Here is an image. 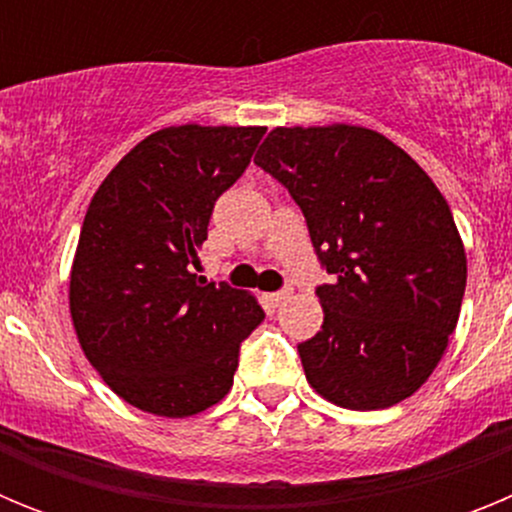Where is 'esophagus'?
Here are the masks:
<instances>
[{"mask_svg": "<svg viewBox=\"0 0 512 512\" xmlns=\"http://www.w3.org/2000/svg\"><path fill=\"white\" fill-rule=\"evenodd\" d=\"M289 295H292L289 289H282V292H271V295H266V300H269L271 305L277 307V305H282L284 300H289Z\"/></svg>", "mask_w": 512, "mask_h": 512, "instance_id": "34e87169", "label": "esophagus"}]
</instances>
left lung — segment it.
Returning a JSON list of instances; mask_svg holds the SVG:
<instances>
[{
  "label": "left lung",
  "instance_id": "1",
  "mask_svg": "<svg viewBox=\"0 0 512 512\" xmlns=\"http://www.w3.org/2000/svg\"><path fill=\"white\" fill-rule=\"evenodd\" d=\"M256 166L305 215L330 284L323 328L300 343L312 390L348 410H384L420 390L449 346L467 253L449 202L390 138L359 125L274 128Z\"/></svg>",
  "mask_w": 512,
  "mask_h": 512
}]
</instances>
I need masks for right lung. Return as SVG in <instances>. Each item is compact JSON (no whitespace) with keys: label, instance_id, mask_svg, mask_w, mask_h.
Instances as JSON below:
<instances>
[{"label":"right lung","instance_id":"obj_1","mask_svg":"<svg viewBox=\"0 0 512 512\" xmlns=\"http://www.w3.org/2000/svg\"><path fill=\"white\" fill-rule=\"evenodd\" d=\"M264 133L158 130L89 202L71 266V320L99 377L143 413L187 418L223 400L241 343L264 320L253 295L194 274L212 207Z\"/></svg>","mask_w":512,"mask_h":512}]
</instances>
